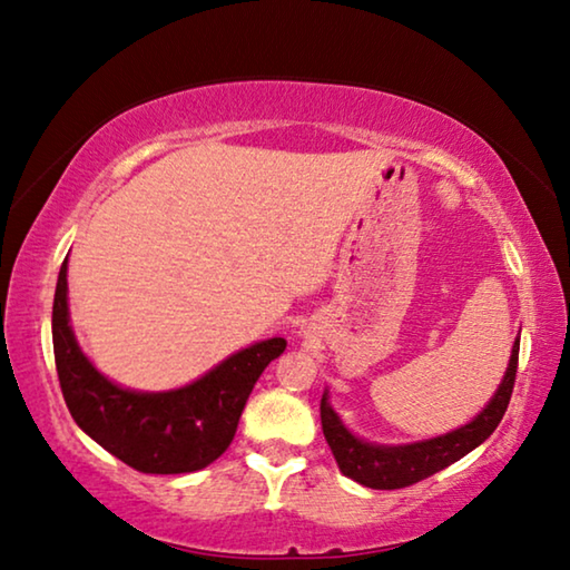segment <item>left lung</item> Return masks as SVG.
Listing matches in <instances>:
<instances>
[{
  "instance_id": "left-lung-1",
  "label": "left lung",
  "mask_w": 570,
  "mask_h": 570,
  "mask_svg": "<svg viewBox=\"0 0 570 570\" xmlns=\"http://www.w3.org/2000/svg\"><path fill=\"white\" fill-rule=\"evenodd\" d=\"M518 353H520V338L512 346V356L508 363L505 379L498 389V394L482 412L472 419L470 424H464L454 432L436 436V440L406 444V446H379L366 444L353 436L346 426L341 424V419L335 416L328 401H321V424L325 442H328L331 452L338 462L341 472L346 478L356 480L366 488L373 490H401L409 484H416L426 478H432L444 468H450L456 460H462L464 454H470L474 446L482 444L488 436L495 432L500 419L505 416L512 386H515V373H518Z\"/></svg>"
}]
</instances>
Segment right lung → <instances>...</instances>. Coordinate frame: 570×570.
I'll list each match as a JSON object with an SVG mask.
<instances>
[{
	"label": "right lung",
	"instance_id": "add662e5",
	"mask_svg": "<svg viewBox=\"0 0 570 570\" xmlns=\"http://www.w3.org/2000/svg\"><path fill=\"white\" fill-rule=\"evenodd\" d=\"M285 346V338H269L229 356L191 386L136 394L110 384L82 356L68 321V259L60 267L52 348L65 404L102 450L144 474L197 472L222 456L235 440L252 386Z\"/></svg>",
	"mask_w": 570,
	"mask_h": 570
}]
</instances>
